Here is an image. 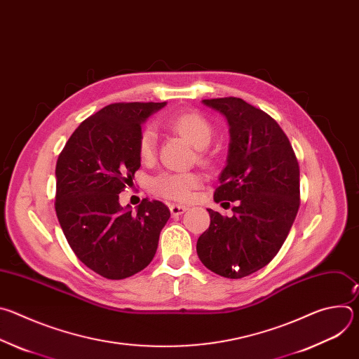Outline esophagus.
<instances>
[{"instance_id":"esophagus-1","label":"esophagus","mask_w":359,"mask_h":359,"mask_svg":"<svg viewBox=\"0 0 359 359\" xmlns=\"http://www.w3.org/2000/svg\"><path fill=\"white\" fill-rule=\"evenodd\" d=\"M169 209L172 216H180L186 212V206H183V204H170Z\"/></svg>"}]
</instances>
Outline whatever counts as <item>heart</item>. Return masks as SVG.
I'll return each mask as SVG.
<instances>
[{"label":"heart","mask_w":359,"mask_h":359,"mask_svg":"<svg viewBox=\"0 0 359 359\" xmlns=\"http://www.w3.org/2000/svg\"><path fill=\"white\" fill-rule=\"evenodd\" d=\"M165 125L184 137L196 149H206L213 139V126L210 122L196 112L176 114L165 119ZM158 135L155 129L146 128L139 136L137 150L143 162H151L156 156ZM201 179L193 172H163L151 180L150 187L156 194L175 198L186 200L191 190L198 187Z\"/></svg>","instance_id":"obj_1"}]
</instances>
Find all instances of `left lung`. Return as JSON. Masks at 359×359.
<instances>
[{"instance_id":"obj_1","label":"left lung","mask_w":359,"mask_h":359,"mask_svg":"<svg viewBox=\"0 0 359 359\" xmlns=\"http://www.w3.org/2000/svg\"><path fill=\"white\" fill-rule=\"evenodd\" d=\"M201 102L226 118L230 133L215 201L237 206L231 217L208 209L210 226L196 250L210 271L243 278L267 266L285 241L299 208V168L288 137L266 112L240 97Z\"/></svg>"}]
</instances>
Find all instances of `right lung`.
Returning a JSON list of instances; mask_svg holds the SVG:
<instances>
[{"instance_id":"add662e5","label":"right lung","mask_w":359,"mask_h":359,"mask_svg":"<svg viewBox=\"0 0 359 359\" xmlns=\"http://www.w3.org/2000/svg\"><path fill=\"white\" fill-rule=\"evenodd\" d=\"M166 102L112 104L85 119L57 162L55 212L76 257L109 280L128 278L153 260L170 217L159 200L143 198L136 212L119 193L140 168L142 125Z\"/></svg>"}]
</instances>
